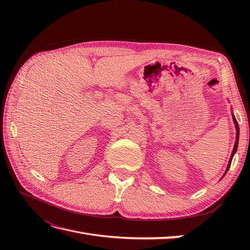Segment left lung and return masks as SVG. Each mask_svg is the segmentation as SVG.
<instances>
[{"mask_svg": "<svg viewBox=\"0 0 250 250\" xmlns=\"http://www.w3.org/2000/svg\"><path fill=\"white\" fill-rule=\"evenodd\" d=\"M245 109H248V106H247V107H246V108H245Z\"/></svg>", "mask_w": 250, "mask_h": 250, "instance_id": "1", "label": "left lung"}]
</instances>
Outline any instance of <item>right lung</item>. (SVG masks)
<instances>
[{
	"label": "right lung",
	"mask_w": 250,
	"mask_h": 250,
	"mask_svg": "<svg viewBox=\"0 0 250 250\" xmlns=\"http://www.w3.org/2000/svg\"><path fill=\"white\" fill-rule=\"evenodd\" d=\"M233 122H234V126H236V130H237V137H236V143H234V146H233V149H232V152H231V156H230V161H229V166H228V170H229V166H230V163H231V160H232V156H233V154H234V152H236L237 151V148H238V143H239V125H238V122H237V120L233 118ZM228 170H226V172H228Z\"/></svg>",
	"instance_id": "add662e5"
}]
</instances>
